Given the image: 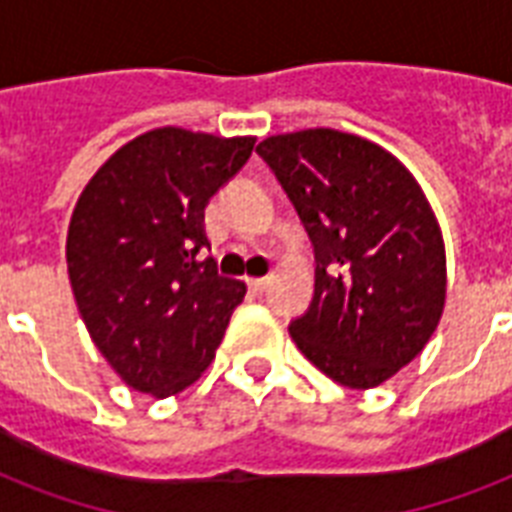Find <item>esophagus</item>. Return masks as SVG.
<instances>
[{
    "label": "esophagus",
    "mask_w": 512,
    "mask_h": 512,
    "mask_svg": "<svg viewBox=\"0 0 512 512\" xmlns=\"http://www.w3.org/2000/svg\"><path fill=\"white\" fill-rule=\"evenodd\" d=\"M247 287L252 289V292H263V289L268 287V276H263V279H247Z\"/></svg>",
    "instance_id": "34e87169"
}]
</instances>
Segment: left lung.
Instances as JSON below:
<instances>
[{"label": "left lung", "instance_id": "8db88e82", "mask_svg": "<svg viewBox=\"0 0 512 512\" xmlns=\"http://www.w3.org/2000/svg\"><path fill=\"white\" fill-rule=\"evenodd\" d=\"M316 252V289L289 324L303 356L345 388H377L420 356L446 303L438 220L414 175L372 140L316 130L257 146Z\"/></svg>", "mask_w": 512, "mask_h": 512}]
</instances>
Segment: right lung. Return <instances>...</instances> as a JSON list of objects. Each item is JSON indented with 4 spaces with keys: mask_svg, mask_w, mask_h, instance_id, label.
Returning a JSON list of instances; mask_svg holds the SVG:
<instances>
[{
    "mask_svg": "<svg viewBox=\"0 0 512 512\" xmlns=\"http://www.w3.org/2000/svg\"><path fill=\"white\" fill-rule=\"evenodd\" d=\"M252 148L255 138L159 127L119 148L76 201L66 239L76 308L132 390L167 398L193 385L247 295L199 252L204 207Z\"/></svg>",
    "mask_w": 512,
    "mask_h": 512,
    "instance_id": "1",
    "label": "right lung"
}]
</instances>
